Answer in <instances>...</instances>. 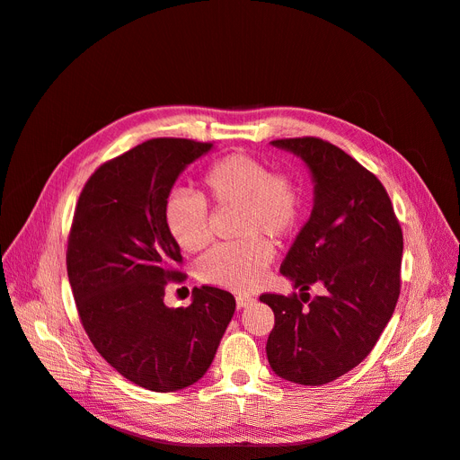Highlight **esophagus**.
I'll use <instances>...</instances> for the list:
<instances>
[{"instance_id":"esophagus-1","label":"esophagus","mask_w":460,"mask_h":460,"mask_svg":"<svg viewBox=\"0 0 460 460\" xmlns=\"http://www.w3.org/2000/svg\"><path fill=\"white\" fill-rule=\"evenodd\" d=\"M252 304H254V298L247 296V294H243V296H237V298H235V305H237V309L249 307V305H252Z\"/></svg>"}]
</instances>
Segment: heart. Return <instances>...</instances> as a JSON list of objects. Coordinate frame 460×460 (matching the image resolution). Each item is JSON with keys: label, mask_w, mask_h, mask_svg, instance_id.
<instances>
[{"label": "heart", "mask_w": 460, "mask_h": 460, "mask_svg": "<svg viewBox=\"0 0 460 460\" xmlns=\"http://www.w3.org/2000/svg\"><path fill=\"white\" fill-rule=\"evenodd\" d=\"M208 198L217 206L240 208V235L245 240L211 249L198 262L204 283L230 290H251L261 283L273 259L271 245L259 234L283 240L298 223L300 194L294 182L270 173L249 155H228L213 162L201 177ZM164 223L173 242L187 252L209 243V213L204 198L175 190L164 206Z\"/></svg>", "instance_id": "heart-1"}]
</instances>
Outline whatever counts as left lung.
Wrapping results in <instances>:
<instances>
[{
  "instance_id": "8db88e82",
  "label": "left lung",
  "mask_w": 460,
  "mask_h": 460,
  "mask_svg": "<svg viewBox=\"0 0 460 460\" xmlns=\"http://www.w3.org/2000/svg\"><path fill=\"white\" fill-rule=\"evenodd\" d=\"M271 145L307 166L314 209L281 264L300 298L261 296L275 315L266 355L279 377L317 387L358 366L391 321L403 237L379 179L336 145L319 137ZM314 284L323 294L309 301L305 290Z\"/></svg>"
}]
</instances>
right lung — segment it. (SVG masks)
<instances>
[{"label":"right lung","instance_id":"add662e5","mask_svg":"<svg viewBox=\"0 0 460 460\" xmlns=\"http://www.w3.org/2000/svg\"><path fill=\"white\" fill-rule=\"evenodd\" d=\"M213 143L158 137L105 162L79 196L67 242V278L96 351L139 387L185 389L204 377L235 300L217 287L192 290L189 307L164 304L182 279L181 249L164 223L177 177Z\"/></svg>","mask_w":460,"mask_h":460}]
</instances>
